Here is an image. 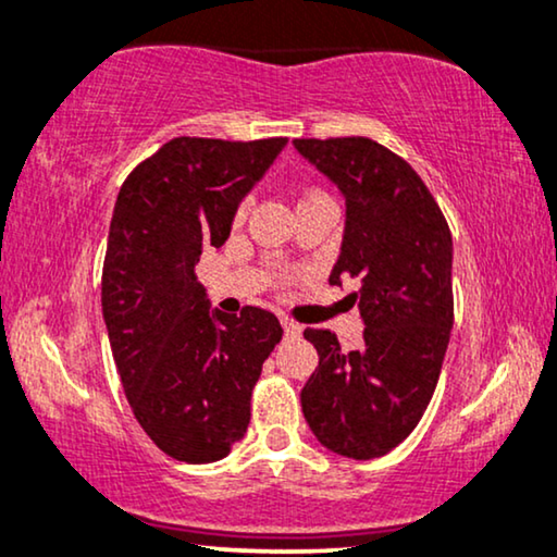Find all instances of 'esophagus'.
I'll return each mask as SVG.
<instances>
[{"instance_id": "34e87169", "label": "esophagus", "mask_w": 557, "mask_h": 557, "mask_svg": "<svg viewBox=\"0 0 557 557\" xmlns=\"http://www.w3.org/2000/svg\"><path fill=\"white\" fill-rule=\"evenodd\" d=\"M280 323H283V329H285V336H298L300 334V326L295 321H290V319H280Z\"/></svg>"}]
</instances>
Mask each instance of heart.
I'll use <instances>...</instances> for the list:
<instances>
[{"label": "heart", "instance_id": "obj_1", "mask_svg": "<svg viewBox=\"0 0 557 557\" xmlns=\"http://www.w3.org/2000/svg\"><path fill=\"white\" fill-rule=\"evenodd\" d=\"M242 210H244V208H242Z\"/></svg>", "mask_w": 557, "mask_h": 557}]
</instances>
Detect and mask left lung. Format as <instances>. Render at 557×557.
Segmentation results:
<instances>
[{
    "label": "left lung",
    "instance_id": "left-lung-1",
    "mask_svg": "<svg viewBox=\"0 0 557 557\" xmlns=\"http://www.w3.org/2000/svg\"><path fill=\"white\" fill-rule=\"evenodd\" d=\"M295 149L347 200L342 255L329 283L360 280L364 347L342 351L329 329L302 336L319 368L300 391L302 417L331 453L372 460L417 429L445 360L453 300V234L411 164L377 140L295 138Z\"/></svg>",
    "mask_w": 557,
    "mask_h": 557
}]
</instances>
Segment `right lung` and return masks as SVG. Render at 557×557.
<instances>
[{
    "label": "right lung",
    "instance_id": "add662e5",
    "mask_svg": "<svg viewBox=\"0 0 557 557\" xmlns=\"http://www.w3.org/2000/svg\"><path fill=\"white\" fill-rule=\"evenodd\" d=\"M287 138L166 140L123 182L102 264V313L133 417L161 453L202 466L231 453L277 315L210 311L195 264L223 246L238 202Z\"/></svg>",
    "mask_w": 557,
    "mask_h": 557
}]
</instances>
